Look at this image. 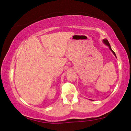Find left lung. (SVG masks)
Segmentation results:
<instances>
[{"instance_id": "1", "label": "left lung", "mask_w": 131, "mask_h": 131, "mask_svg": "<svg viewBox=\"0 0 131 131\" xmlns=\"http://www.w3.org/2000/svg\"><path fill=\"white\" fill-rule=\"evenodd\" d=\"M103 42H104V43H105V44L106 45V46H108L109 47V49L111 50V51L112 52L113 54H114V55H115V56L116 57V54H115V52H114V51L112 50V49H111V45H110V44H109V42H108V40H107V39H103Z\"/></svg>"}]
</instances>
